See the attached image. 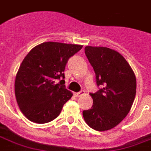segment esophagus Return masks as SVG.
Segmentation results:
<instances>
[{
    "label": "esophagus",
    "instance_id": "34e87169",
    "mask_svg": "<svg viewBox=\"0 0 151 151\" xmlns=\"http://www.w3.org/2000/svg\"><path fill=\"white\" fill-rule=\"evenodd\" d=\"M84 94H85V92H84V91H81L79 93H74V96H75L76 97H79V96H82Z\"/></svg>",
    "mask_w": 151,
    "mask_h": 151
}]
</instances>
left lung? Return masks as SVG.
<instances>
[{"label": "left lung", "mask_w": 151, "mask_h": 151, "mask_svg": "<svg viewBox=\"0 0 151 151\" xmlns=\"http://www.w3.org/2000/svg\"><path fill=\"white\" fill-rule=\"evenodd\" d=\"M93 66L99 90L90 93L93 104L83 111L86 124L104 132L118 125L129 112L136 93V78L128 63L119 53L104 47H85Z\"/></svg>", "instance_id": "8db88e82"}]
</instances>
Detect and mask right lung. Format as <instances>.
I'll return each instance as SVG.
<instances>
[{"label": "right lung", "instance_id": "add662e5", "mask_svg": "<svg viewBox=\"0 0 151 151\" xmlns=\"http://www.w3.org/2000/svg\"><path fill=\"white\" fill-rule=\"evenodd\" d=\"M81 48L47 42L35 47L24 58L16 76L15 94L20 111L30 121L46 124L58 116L73 96L64 85L65 65Z\"/></svg>", "mask_w": 151, "mask_h": 151}]
</instances>
